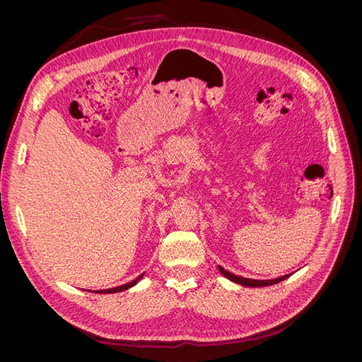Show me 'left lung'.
<instances>
[{
	"label": "left lung",
	"instance_id": "8db88e82",
	"mask_svg": "<svg viewBox=\"0 0 362 362\" xmlns=\"http://www.w3.org/2000/svg\"><path fill=\"white\" fill-rule=\"evenodd\" d=\"M217 269L226 279L233 281L235 284H240V286H243V287H269V286H275V284H278L281 281H286L287 278L291 276V273H288V275H284V276H279L275 279H250V278L237 276V275H234V273L225 270L222 266H217Z\"/></svg>",
	"mask_w": 362,
	"mask_h": 362
}]
</instances>
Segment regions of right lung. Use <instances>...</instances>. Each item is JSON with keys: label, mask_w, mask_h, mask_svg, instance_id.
<instances>
[{"label": "right lung", "mask_w": 362, "mask_h": 362, "mask_svg": "<svg viewBox=\"0 0 362 362\" xmlns=\"http://www.w3.org/2000/svg\"><path fill=\"white\" fill-rule=\"evenodd\" d=\"M145 276V273H141L140 276H137L134 281H131V282H128V284H124V286H120V287H116V288H107V290H96V291H93V293H104V294H108V293H120V291H125V290H128V288H131V287H134L136 284Z\"/></svg>", "instance_id": "1"}]
</instances>
